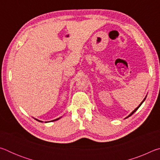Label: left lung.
Masks as SVG:
<instances>
[{"label": "left lung", "instance_id": "left-lung-1", "mask_svg": "<svg viewBox=\"0 0 160 160\" xmlns=\"http://www.w3.org/2000/svg\"><path fill=\"white\" fill-rule=\"evenodd\" d=\"M145 98H146V97H145ZM145 99H144V100H143V101H142V102H141V103H140V105H139V106H138V107H137V108H136V109H135V110H134V111H133V112H132V113H131V114H130V115H129V116H127V117H126V118H128V117H129V116H131V115H132V113H134V112H136V111H137V110H138V108H139V107H140V105H141V104H142V102H144V101H145Z\"/></svg>", "mask_w": 160, "mask_h": 160}]
</instances>
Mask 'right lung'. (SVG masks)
I'll return each instance as SVG.
<instances>
[{
	"label": "right lung",
	"instance_id": "1",
	"mask_svg": "<svg viewBox=\"0 0 160 160\" xmlns=\"http://www.w3.org/2000/svg\"><path fill=\"white\" fill-rule=\"evenodd\" d=\"M59 119V118H56V119H55V120H53V121H57V120H58ZM36 120H37V119H36ZM38 121H40V122H42V121H39V120H37Z\"/></svg>",
	"mask_w": 160,
	"mask_h": 160
}]
</instances>
